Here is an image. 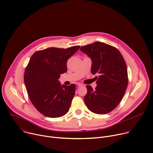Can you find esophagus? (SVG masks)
Listing matches in <instances>:
<instances>
[{
	"label": "esophagus",
	"mask_w": 153,
	"mask_h": 153,
	"mask_svg": "<svg viewBox=\"0 0 153 153\" xmlns=\"http://www.w3.org/2000/svg\"><path fill=\"white\" fill-rule=\"evenodd\" d=\"M77 85L79 86H83V84L80 83H77Z\"/></svg>",
	"instance_id": "obj_1"
}]
</instances>
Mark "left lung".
I'll use <instances>...</instances> for the list:
<instances>
[{"mask_svg": "<svg viewBox=\"0 0 153 153\" xmlns=\"http://www.w3.org/2000/svg\"><path fill=\"white\" fill-rule=\"evenodd\" d=\"M80 50L91 57L92 74L99 75L95 77V90L86 85L85 104L94 113H110L119 104L127 88L128 77L125 61L116 48L103 42H96Z\"/></svg>", "mask_w": 153, "mask_h": 153, "instance_id": "left-lung-1", "label": "left lung"}]
</instances>
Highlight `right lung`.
<instances>
[{
	"mask_svg": "<svg viewBox=\"0 0 153 153\" xmlns=\"http://www.w3.org/2000/svg\"><path fill=\"white\" fill-rule=\"evenodd\" d=\"M80 47L48 48L35 52L30 58L24 82L31 103L43 115L56 118L68 112L76 85H61L59 79L67 71L68 59Z\"/></svg>",
	"mask_w": 153,
	"mask_h": 153,
	"instance_id": "obj_1",
	"label": "right lung"
}]
</instances>
